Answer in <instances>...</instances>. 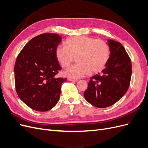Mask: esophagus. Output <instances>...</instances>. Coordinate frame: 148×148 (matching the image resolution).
Here are the masks:
<instances>
[{"mask_svg": "<svg viewBox=\"0 0 148 148\" xmlns=\"http://www.w3.org/2000/svg\"><path fill=\"white\" fill-rule=\"evenodd\" d=\"M68 79L69 80V81H71V82H77L78 79H73V78H68Z\"/></svg>", "mask_w": 148, "mask_h": 148, "instance_id": "34e87169", "label": "esophagus"}]
</instances>
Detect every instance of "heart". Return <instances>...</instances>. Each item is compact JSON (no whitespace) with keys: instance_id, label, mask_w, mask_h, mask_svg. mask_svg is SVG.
I'll use <instances>...</instances> for the list:
<instances>
[{"instance_id":"b5f03b06","label":"heart","mask_w":148,"mask_h":148,"mask_svg":"<svg viewBox=\"0 0 148 148\" xmlns=\"http://www.w3.org/2000/svg\"><path fill=\"white\" fill-rule=\"evenodd\" d=\"M66 46L59 45L56 49V56L63 68H67L77 58V64L65 71L67 77L78 78L91 71L102 70L110 56V47L102 39L86 36H77L67 39Z\"/></svg>"}]
</instances>
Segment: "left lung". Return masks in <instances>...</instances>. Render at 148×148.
I'll list each match as a JSON object with an SVG mask.
<instances>
[{
	"instance_id": "obj_1",
	"label": "left lung",
	"mask_w": 148,
	"mask_h": 148,
	"mask_svg": "<svg viewBox=\"0 0 148 148\" xmlns=\"http://www.w3.org/2000/svg\"><path fill=\"white\" fill-rule=\"evenodd\" d=\"M110 54L101 73L91 78L84 96L99 108L114 104L127 92L132 77V62L120 42L108 40Z\"/></svg>"
}]
</instances>
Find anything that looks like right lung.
Returning <instances> with one entry per match:
<instances>
[{
    "label": "right lung",
    "instance_id": "right-lung-1",
    "mask_svg": "<svg viewBox=\"0 0 148 148\" xmlns=\"http://www.w3.org/2000/svg\"><path fill=\"white\" fill-rule=\"evenodd\" d=\"M62 38L55 33H43L26 44L18 55L14 66L15 89L20 99L31 109L46 112L60 98L62 83L56 49Z\"/></svg>",
    "mask_w": 148,
    "mask_h": 148
}]
</instances>
